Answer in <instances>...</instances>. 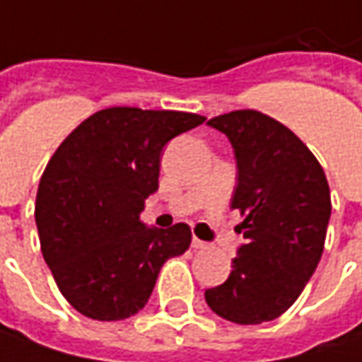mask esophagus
Returning <instances> with one entry per match:
<instances>
[{
	"instance_id": "34e87169",
	"label": "esophagus",
	"mask_w": 362,
	"mask_h": 362,
	"mask_svg": "<svg viewBox=\"0 0 362 362\" xmlns=\"http://www.w3.org/2000/svg\"><path fill=\"white\" fill-rule=\"evenodd\" d=\"M192 247H194V250H204V247H206V242H202L199 238H192Z\"/></svg>"
}]
</instances>
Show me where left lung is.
<instances>
[{"label":"left lung","mask_w":362,"mask_h":362,"mask_svg":"<svg viewBox=\"0 0 362 362\" xmlns=\"http://www.w3.org/2000/svg\"><path fill=\"white\" fill-rule=\"evenodd\" d=\"M209 127L231 141L238 186L231 209L245 244L223 285L204 291L209 308L233 324L254 326L283 315L322 258L332 201L326 174L308 145L258 110H233Z\"/></svg>","instance_id":"obj_1"}]
</instances>
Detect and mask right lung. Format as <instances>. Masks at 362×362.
Here are the masks:
<instances>
[{
	"label": "right lung",
	"mask_w": 362,
	"mask_h": 362,
	"mask_svg": "<svg viewBox=\"0 0 362 362\" xmlns=\"http://www.w3.org/2000/svg\"><path fill=\"white\" fill-rule=\"evenodd\" d=\"M202 122L192 112L115 106L86 118L57 147L38 184L34 219L54 283L81 315H135L163 262L188 250V225L147 227L141 211L158 190L165 143Z\"/></svg>",
	"instance_id": "1"
}]
</instances>
